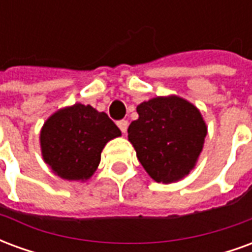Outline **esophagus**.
Wrapping results in <instances>:
<instances>
[{
  "instance_id": "1",
  "label": "esophagus",
  "mask_w": 252,
  "mask_h": 252,
  "mask_svg": "<svg viewBox=\"0 0 252 252\" xmlns=\"http://www.w3.org/2000/svg\"><path fill=\"white\" fill-rule=\"evenodd\" d=\"M117 126H119V128H120L123 133H126V129H128V121L126 120L117 121Z\"/></svg>"
}]
</instances>
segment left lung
I'll return each mask as SVG.
<instances>
[{"mask_svg":"<svg viewBox=\"0 0 252 252\" xmlns=\"http://www.w3.org/2000/svg\"><path fill=\"white\" fill-rule=\"evenodd\" d=\"M139 119L128 126V140L148 175L171 184L194 169L206 136L200 110L178 95L155 97L137 105Z\"/></svg>","mask_w":252,"mask_h":252,"instance_id":"left-lung-1","label":"left lung"}]
</instances>
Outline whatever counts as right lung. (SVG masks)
<instances>
[{"instance_id":"obj_1","label":"right lung","mask_w":252,"mask_h":252,"mask_svg":"<svg viewBox=\"0 0 252 252\" xmlns=\"http://www.w3.org/2000/svg\"><path fill=\"white\" fill-rule=\"evenodd\" d=\"M121 135L105 112L74 104L50 116L40 132L43 159L67 181H86L97 170L105 144Z\"/></svg>"}]
</instances>
